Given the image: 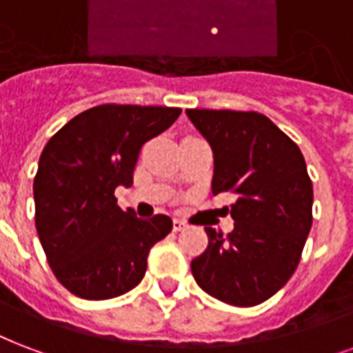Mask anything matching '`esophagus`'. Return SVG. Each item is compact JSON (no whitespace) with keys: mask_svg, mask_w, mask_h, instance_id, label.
Wrapping results in <instances>:
<instances>
[{"mask_svg":"<svg viewBox=\"0 0 353 353\" xmlns=\"http://www.w3.org/2000/svg\"><path fill=\"white\" fill-rule=\"evenodd\" d=\"M173 229L174 230H184L186 229V223L182 219H173Z\"/></svg>","mask_w":353,"mask_h":353,"instance_id":"34e87169","label":"esophagus"}]
</instances>
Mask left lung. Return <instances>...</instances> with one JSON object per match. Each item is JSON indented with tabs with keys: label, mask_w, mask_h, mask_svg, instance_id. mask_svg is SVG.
<instances>
[{
	"label": "left lung",
	"mask_w": 353,
	"mask_h": 353,
	"mask_svg": "<svg viewBox=\"0 0 353 353\" xmlns=\"http://www.w3.org/2000/svg\"><path fill=\"white\" fill-rule=\"evenodd\" d=\"M214 152L212 193H232L234 229L205 227L192 261L197 285L229 305L253 307L287 285L312 225V182L290 137L256 111L186 110Z\"/></svg>",
	"instance_id": "left-lung-1"
}]
</instances>
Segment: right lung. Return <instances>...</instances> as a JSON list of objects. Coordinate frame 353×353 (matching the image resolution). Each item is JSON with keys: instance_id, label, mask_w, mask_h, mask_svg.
Instances as JSON below:
<instances>
[{"instance_id": "1", "label": "right lung", "mask_w": 353, "mask_h": 353, "mask_svg": "<svg viewBox=\"0 0 353 353\" xmlns=\"http://www.w3.org/2000/svg\"><path fill=\"white\" fill-rule=\"evenodd\" d=\"M180 108L102 104L68 121L42 150L33 195L35 225L57 281L83 299H110L141 283L150 248L171 217L139 219L117 206L115 188L134 184L139 150Z\"/></svg>"}]
</instances>
